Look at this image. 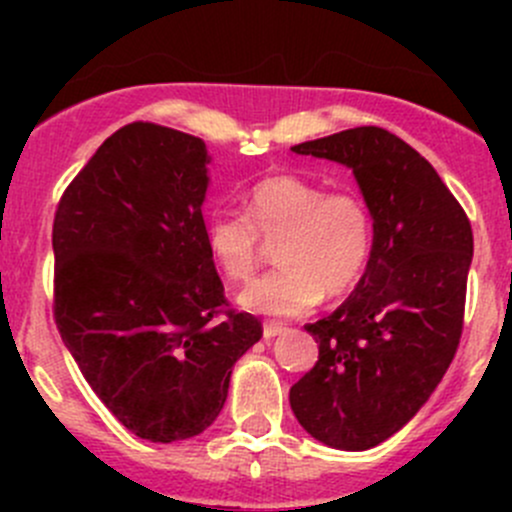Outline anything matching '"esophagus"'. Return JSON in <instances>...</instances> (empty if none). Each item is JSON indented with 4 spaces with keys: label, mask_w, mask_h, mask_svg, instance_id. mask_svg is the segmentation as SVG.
<instances>
[{
    "label": "esophagus",
    "mask_w": 512,
    "mask_h": 512,
    "mask_svg": "<svg viewBox=\"0 0 512 512\" xmlns=\"http://www.w3.org/2000/svg\"><path fill=\"white\" fill-rule=\"evenodd\" d=\"M285 332H287L285 324H277V322H265V327H262V334H265V339L280 337V334H285Z\"/></svg>",
    "instance_id": "obj_1"
}]
</instances>
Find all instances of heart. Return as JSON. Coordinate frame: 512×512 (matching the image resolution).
Returning <instances> with one entry per match:
<instances>
[{"label": "heart", "instance_id": "heart-1", "mask_svg": "<svg viewBox=\"0 0 512 512\" xmlns=\"http://www.w3.org/2000/svg\"><path fill=\"white\" fill-rule=\"evenodd\" d=\"M245 213L218 208L205 220V245L230 280H250L262 260V235L277 240L282 267L252 282L240 302L272 317H297L322 297L339 299L364 277L374 250V218L352 188L327 190L297 173H272L250 185Z\"/></svg>", "mask_w": 512, "mask_h": 512}]
</instances>
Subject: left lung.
Segmentation results:
<instances>
[{
    "label": "left lung",
    "mask_w": 512,
    "mask_h": 512,
    "mask_svg": "<svg viewBox=\"0 0 512 512\" xmlns=\"http://www.w3.org/2000/svg\"><path fill=\"white\" fill-rule=\"evenodd\" d=\"M292 151L354 170L374 250L347 302L304 327L319 359L289 389V406L317 441L366 451L416 416L456 356L471 220L433 165L386 128H349Z\"/></svg>",
    "instance_id": "8db88e82"
}]
</instances>
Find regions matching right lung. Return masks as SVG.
<instances>
[{
    "mask_svg": "<svg viewBox=\"0 0 512 512\" xmlns=\"http://www.w3.org/2000/svg\"><path fill=\"white\" fill-rule=\"evenodd\" d=\"M205 163L200 138L128 123L71 180L51 230L56 329L103 406L153 443L203 433L262 337L205 245Z\"/></svg>",
    "mask_w": 512,
    "mask_h": 512,
    "instance_id": "right-lung-1",
    "label": "right lung"
}]
</instances>
